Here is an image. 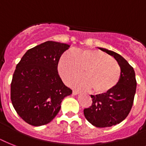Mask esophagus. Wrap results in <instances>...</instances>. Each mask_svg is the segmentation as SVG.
I'll use <instances>...</instances> for the list:
<instances>
[{
	"label": "esophagus",
	"instance_id": "1",
	"mask_svg": "<svg viewBox=\"0 0 146 146\" xmlns=\"http://www.w3.org/2000/svg\"><path fill=\"white\" fill-rule=\"evenodd\" d=\"M79 92H77V91H73V94H74V95H77V94H79Z\"/></svg>",
	"mask_w": 146,
	"mask_h": 146
}]
</instances>
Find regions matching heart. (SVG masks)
I'll use <instances>...</instances> for the list:
<instances>
[{
  "label": "heart",
  "mask_w": 146,
  "mask_h": 146,
  "mask_svg": "<svg viewBox=\"0 0 146 146\" xmlns=\"http://www.w3.org/2000/svg\"><path fill=\"white\" fill-rule=\"evenodd\" d=\"M82 70L85 76L76 78L70 82L76 89L92 88L95 93L104 94L115 88L120 79L121 68L118 62L100 51L79 49L74 54L64 53L60 58L58 71L66 82L81 75Z\"/></svg>",
  "instance_id": "heart-1"
}]
</instances>
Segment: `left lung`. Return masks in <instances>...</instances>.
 Listing matches in <instances>:
<instances>
[{
  "mask_svg": "<svg viewBox=\"0 0 146 146\" xmlns=\"http://www.w3.org/2000/svg\"><path fill=\"white\" fill-rule=\"evenodd\" d=\"M99 48L118 62L120 79L110 92L91 95L93 103L92 106L84 110V115L94 126L106 127L119 124L128 115L133 104L137 81L134 70L121 55L106 48Z\"/></svg>",
  "mask_w": 146,
  "mask_h": 146,
  "instance_id": "obj_1",
  "label": "left lung"
}]
</instances>
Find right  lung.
<instances>
[{
	"label": "right lung",
	"instance_id": "right-lung-1",
	"mask_svg": "<svg viewBox=\"0 0 146 146\" xmlns=\"http://www.w3.org/2000/svg\"><path fill=\"white\" fill-rule=\"evenodd\" d=\"M70 45L46 41L28 50L19 62L11 82V101L18 115L28 124L41 126L53 120L63 99L72 90L58 72L61 54Z\"/></svg>",
	"mask_w": 146,
	"mask_h": 146
}]
</instances>
